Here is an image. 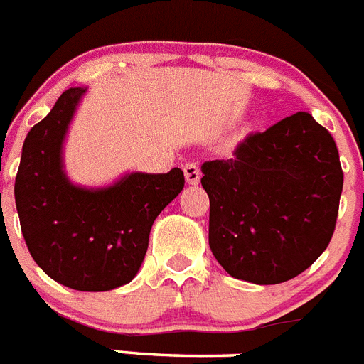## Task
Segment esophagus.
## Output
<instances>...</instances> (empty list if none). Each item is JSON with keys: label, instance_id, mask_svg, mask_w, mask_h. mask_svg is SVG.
Masks as SVG:
<instances>
[{"label": "esophagus", "instance_id": "34e87169", "mask_svg": "<svg viewBox=\"0 0 364 364\" xmlns=\"http://www.w3.org/2000/svg\"><path fill=\"white\" fill-rule=\"evenodd\" d=\"M183 172H185V178L188 185H198V183L201 181V170H199L198 163H186V165L183 166Z\"/></svg>", "mask_w": 364, "mask_h": 364}]
</instances>
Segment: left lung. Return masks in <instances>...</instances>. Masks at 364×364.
<instances>
[{"mask_svg":"<svg viewBox=\"0 0 364 364\" xmlns=\"http://www.w3.org/2000/svg\"><path fill=\"white\" fill-rule=\"evenodd\" d=\"M201 172L208 245L232 277L283 283L326 250L343 170L332 134L309 112L248 134L230 159L205 161Z\"/></svg>","mask_w":364,"mask_h":364,"instance_id":"1","label":"left lung"}]
</instances>
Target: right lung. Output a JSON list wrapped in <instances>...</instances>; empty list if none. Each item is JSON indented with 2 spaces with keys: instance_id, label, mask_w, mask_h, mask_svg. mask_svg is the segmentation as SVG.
Listing matches in <instances>:
<instances>
[{
  "instance_id": "obj_1",
  "label": "right lung",
  "mask_w": 364,
  "mask_h": 364,
  "mask_svg": "<svg viewBox=\"0 0 364 364\" xmlns=\"http://www.w3.org/2000/svg\"><path fill=\"white\" fill-rule=\"evenodd\" d=\"M87 88L65 90L25 137L14 196L32 259L58 283L105 292L136 277L154 221L185 186L181 168L132 172L110 186L70 183L63 141Z\"/></svg>"
}]
</instances>
